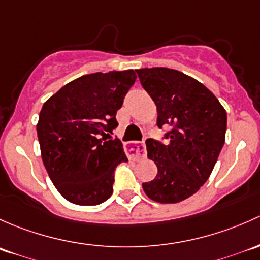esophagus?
<instances>
[{"label":"esophagus","instance_id":"obj_1","mask_svg":"<svg viewBox=\"0 0 260 260\" xmlns=\"http://www.w3.org/2000/svg\"><path fill=\"white\" fill-rule=\"evenodd\" d=\"M127 156L130 157L131 160H140L144 159L146 156V148L145 143H139V141H135V143H131L130 145H127L126 148Z\"/></svg>","mask_w":260,"mask_h":260}]
</instances>
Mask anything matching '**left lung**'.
<instances>
[{"instance_id": "obj_1", "label": "left lung", "mask_w": 260, "mask_h": 260, "mask_svg": "<svg viewBox=\"0 0 260 260\" xmlns=\"http://www.w3.org/2000/svg\"><path fill=\"white\" fill-rule=\"evenodd\" d=\"M157 109V126L170 125L165 144L146 140L148 157L156 164L154 180L143 183L154 202L173 204L191 197L209 179L225 141L226 112L202 82L178 70H136Z\"/></svg>"}]
</instances>
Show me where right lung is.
I'll return each instance as SVG.
<instances>
[{
  "label": "right lung",
  "mask_w": 260,
  "mask_h": 260,
  "mask_svg": "<svg viewBox=\"0 0 260 260\" xmlns=\"http://www.w3.org/2000/svg\"><path fill=\"white\" fill-rule=\"evenodd\" d=\"M136 80L134 70L84 75L61 87L42 106L37 124L41 156L51 181L77 205H98L112 194L114 171L127 161L116 112Z\"/></svg>",
  "instance_id": "1"
}]
</instances>
